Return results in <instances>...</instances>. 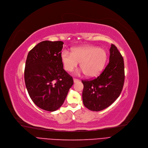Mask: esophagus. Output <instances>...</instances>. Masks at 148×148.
Listing matches in <instances>:
<instances>
[{"mask_svg":"<svg viewBox=\"0 0 148 148\" xmlns=\"http://www.w3.org/2000/svg\"><path fill=\"white\" fill-rule=\"evenodd\" d=\"M78 81H79V79H76V78H74L73 79V82H78Z\"/></svg>","mask_w":148,"mask_h":148,"instance_id":"obj_1","label":"esophagus"}]
</instances>
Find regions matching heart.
<instances>
[{"instance_id": "1", "label": "heart", "mask_w": 148, "mask_h": 148, "mask_svg": "<svg viewBox=\"0 0 148 148\" xmlns=\"http://www.w3.org/2000/svg\"><path fill=\"white\" fill-rule=\"evenodd\" d=\"M61 61L64 69L72 72L81 62L80 67L88 77H95L99 75L107 61V53L103 49L95 46H86L72 49V53L63 51Z\"/></svg>"}]
</instances>
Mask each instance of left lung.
Returning a JSON list of instances; mask_svg holds the SVG:
<instances>
[{
  "instance_id": "1",
  "label": "left lung",
  "mask_w": 148,
  "mask_h": 148,
  "mask_svg": "<svg viewBox=\"0 0 148 148\" xmlns=\"http://www.w3.org/2000/svg\"><path fill=\"white\" fill-rule=\"evenodd\" d=\"M109 63L96 78L82 80L83 103L88 110L101 111L120 96L125 81L123 58L117 47L111 44Z\"/></svg>"
}]
</instances>
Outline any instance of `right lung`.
I'll list each match as a JSON object with an SVG mask.
<instances>
[{
    "label": "right lung",
    "mask_w": 148,
    "mask_h": 148,
    "mask_svg": "<svg viewBox=\"0 0 148 148\" xmlns=\"http://www.w3.org/2000/svg\"><path fill=\"white\" fill-rule=\"evenodd\" d=\"M61 41H43L27 54L25 68V85L37 107L54 111L64 103L73 84L72 77L63 69Z\"/></svg>",
    "instance_id": "add662e5"
}]
</instances>
